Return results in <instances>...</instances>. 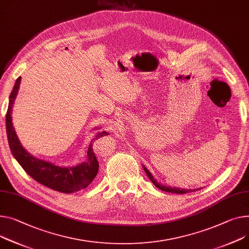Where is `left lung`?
<instances>
[{
    "instance_id": "8db88e82",
    "label": "left lung",
    "mask_w": 249,
    "mask_h": 249,
    "mask_svg": "<svg viewBox=\"0 0 249 249\" xmlns=\"http://www.w3.org/2000/svg\"><path fill=\"white\" fill-rule=\"evenodd\" d=\"M143 166V169H144V171H145V174H146V176L148 177V178L151 180V182L154 183L158 188H160V189H161V190H163V191H166V193H173V194H179V195H181V194H187V193H191V191H196V190H199L200 188H194V189H183V188H178V187H171V186H167V185H164V184H161V183H160V182H158V180L154 178V176H152L151 174H150V171L144 166V165H142Z\"/></svg>"
}]
</instances>
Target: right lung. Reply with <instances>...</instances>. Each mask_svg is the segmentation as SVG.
<instances>
[{
  "label": "right lung",
  "mask_w": 249,
  "mask_h": 249,
  "mask_svg": "<svg viewBox=\"0 0 249 249\" xmlns=\"http://www.w3.org/2000/svg\"><path fill=\"white\" fill-rule=\"evenodd\" d=\"M20 84L21 76H18L10 94L9 106L6 114L8 142L14 158L31 178L55 191L71 194L74 191L86 188L93 180L99 170V162L92 149V142L97 141L104 136H107L108 132L106 130H99L95 133L94 138L91 140L87 148L86 160L76 165L61 166L45 160L36 159L28 152L27 149L22 145L13 125V106L17 98L18 89H20ZM93 129L98 130L101 129V127L97 126Z\"/></svg>",
  "instance_id": "1"
}]
</instances>
